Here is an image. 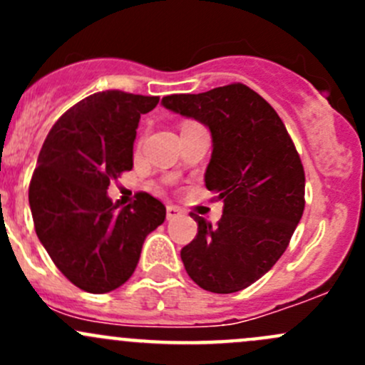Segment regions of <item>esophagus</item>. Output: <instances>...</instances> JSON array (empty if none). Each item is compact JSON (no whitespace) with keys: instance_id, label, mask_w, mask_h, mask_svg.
I'll return each mask as SVG.
<instances>
[{"instance_id":"1","label":"esophagus","mask_w":365,"mask_h":365,"mask_svg":"<svg viewBox=\"0 0 365 365\" xmlns=\"http://www.w3.org/2000/svg\"><path fill=\"white\" fill-rule=\"evenodd\" d=\"M180 215H182V210H180L178 206L169 205L168 208H165V219H168V220L176 219V217H180Z\"/></svg>"}]
</instances>
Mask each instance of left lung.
Returning <instances> with one entry per match:
<instances>
[{"label":"left lung","mask_w":365,"mask_h":365,"mask_svg":"<svg viewBox=\"0 0 365 365\" xmlns=\"http://www.w3.org/2000/svg\"><path fill=\"white\" fill-rule=\"evenodd\" d=\"M169 111L212 134L206 189L224 201L215 227L200 215L182 249L183 267L206 292L235 293L263 277L288 247L305 206V175L275 109L245 84L197 95H168Z\"/></svg>","instance_id":"left-lung-1"}]
</instances>
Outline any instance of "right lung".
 <instances>
[{"label":"right lung","instance_id":"add662e5","mask_svg":"<svg viewBox=\"0 0 365 365\" xmlns=\"http://www.w3.org/2000/svg\"><path fill=\"white\" fill-rule=\"evenodd\" d=\"M159 97L109 90L70 108L43 141L29 183L36 237L58 270L88 293H109L130 279L143 244L165 219L146 192L118 208L109 183L134 165L135 128Z\"/></svg>","mask_w":365,"mask_h":365}]
</instances>
